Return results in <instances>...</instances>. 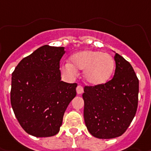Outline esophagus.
Masks as SVG:
<instances>
[{
	"label": "esophagus",
	"mask_w": 151,
	"mask_h": 151,
	"mask_svg": "<svg viewBox=\"0 0 151 151\" xmlns=\"http://www.w3.org/2000/svg\"><path fill=\"white\" fill-rule=\"evenodd\" d=\"M76 90H77V94H82L83 93V86H81V85H78L77 87V89H76Z\"/></svg>",
	"instance_id": "34e87169"
}]
</instances>
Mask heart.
Instances as JSON below:
<instances>
[{"label": "heart", "mask_w": 151, "mask_h": 151, "mask_svg": "<svg viewBox=\"0 0 151 151\" xmlns=\"http://www.w3.org/2000/svg\"><path fill=\"white\" fill-rule=\"evenodd\" d=\"M69 61L62 67L63 72L74 76L77 74V70H84L83 78L91 86L106 83L112 77L115 66L112 55L96 50L76 52L70 56Z\"/></svg>", "instance_id": "b5f03b06"}]
</instances>
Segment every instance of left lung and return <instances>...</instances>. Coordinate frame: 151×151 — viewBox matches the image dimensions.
I'll use <instances>...</instances> for the list:
<instances>
[{
  "instance_id": "left-lung-1",
  "label": "left lung",
  "mask_w": 151,
  "mask_h": 151,
  "mask_svg": "<svg viewBox=\"0 0 151 151\" xmlns=\"http://www.w3.org/2000/svg\"><path fill=\"white\" fill-rule=\"evenodd\" d=\"M114 77L101 86H85L83 117L87 130L101 139L119 137L136 114L139 81L131 64L115 53Z\"/></svg>"
}]
</instances>
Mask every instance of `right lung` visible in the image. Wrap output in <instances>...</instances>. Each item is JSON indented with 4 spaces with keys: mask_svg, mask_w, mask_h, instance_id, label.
Wrapping results in <instances>:
<instances>
[{
    "mask_svg": "<svg viewBox=\"0 0 151 151\" xmlns=\"http://www.w3.org/2000/svg\"><path fill=\"white\" fill-rule=\"evenodd\" d=\"M64 47L45 45L24 58L12 74L10 102L21 127L29 134L52 137L58 133L63 116L76 96L77 83L61 81Z\"/></svg>",
    "mask_w": 151,
    "mask_h": 151,
    "instance_id": "1",
    "label": "right lung"
}]
</instances>
